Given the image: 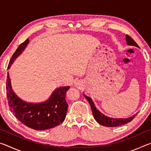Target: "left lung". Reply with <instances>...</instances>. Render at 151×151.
<instances>
[{"label": "left lung", "mask_w": 151, "mask_h": 151, "mask_svg": "<svg viewBox=\"0 0 151 151\" xmlns=\"http://www.w3.org/2000/svg\"><path fill=\"white\" fill-rule=\"evenodd\" d=\"M126 40L127 44L128 45L135 46V47H139V45L137 44L136 42H135L129 35H126ZM84 95H85V94H84ZM85 97L87 99L89 104H90L94 119H95L99 124L103 125V126L109 127H116L121 126V125H123L124 124L128 123V122H131L132 120L134 118L135 116L137 115L136 114L132 116L129 117V118L127 119H113L111 118V117H108L104 115L103 113H101L100 111H99L98 110L96 109L95 106H94V103L90 97L86 95H85Z\"/></svg>", "instance_id": "obj_1"}]
</instances>
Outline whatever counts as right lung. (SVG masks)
Wrapping results in <instances>:
<instances>
[{
	"label": "right lung",
	"instance_id": "right-lung-1",
	"mask_svg": "<svg viewBox=\"0 0 151 151\" xmlns=\"http://www.w3.org/2000/svg\"><path fill=\"white\" fill-rule=\"evenodd\" d=\"M29 43V39L20 44L10 60L8 68L19 56ZM70 86L57 88L47 101L42 103H27L20 99L11 88L8 75L6 79V95L9 106L16 118L30 129L40 131L52 129L65 121L68 104L65 96Z\"/></svg>",
	"mask_w": 151,
	"mask_h": 151
}]
</instances>
